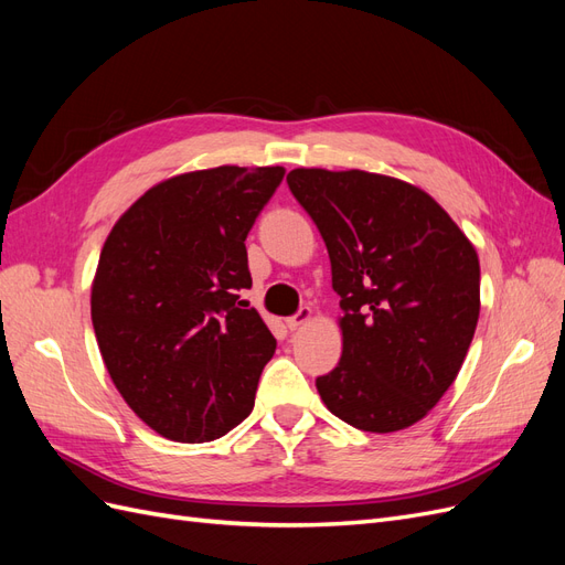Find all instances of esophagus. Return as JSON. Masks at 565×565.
I'll use <instances>...</instances> for the list:
<instances>
[{
  "mask_svg": "<svg viewBox=\"0 0 565 565\" xmlns=\"http://www.w3.org/2000/svg\"><path fill=\"white\" fill-rule=\"evenodd\" d=\"M311 316H313V311L309 309V306H301V309H299L295 316L287 318V328H289V330H299L301 324H306V322L311 320Z\"/></svg>",
  "mask_w": 565,
  "mask_h": 565,
  "instance_id": "obj_1",
  "label": "esophagus"
}]
</instances>
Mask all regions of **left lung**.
Returning a JSON list of instances; mask_svg holds the SVG:
<instances>
[{
    "label": "left lung",
    "instance_id": "1",
    "mask_svg": "<svg viewBox=\"0 0 565 565\" xmlns=\"http://www.w3.org/2000/svg\"><path fill=\"white\" fill-rule=\"evenodd\" d=\"M287 185L322 235L344 311V351L316 380L322 403L361 431L413 426L450 388L473 339V245L434 198L398 179L292 169Z\"/></svg>",
    "mask_w": 565,
    "mask_h": 565
}]
</instances>
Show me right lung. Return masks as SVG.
<instances>
[{
	"instance_id": "1",
	"label": "right lung",
	"mask_w": 565,
	"mask_h": 565,
	"mask_svg": "<svg viewBox=\"0 0 565 565\" xmlns=\"http://www.w3.org/2000/svg\"><path fill=\"white\" fill-rule=\"evenodd\" d=\"M282 167H216L150 188L100 249L92 322L110 380L150 429L228 434L254 407L276 339L245 309L247 233Z\"/></svg>"
}]
</instances>
